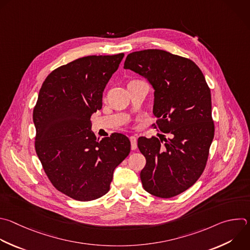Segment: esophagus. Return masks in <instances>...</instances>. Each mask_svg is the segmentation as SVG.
Wrapping results in <instances>:
<instances>
[{"label": "esophagus", "instance_id": "1", "mask_svg": "<svg viewBox=\"0 0 250 250\" xmlns=\"http://www.w3.org/2000/svg\"><path fill=\"white\" fill-rule=\"evenodd\" d=\"M129 139L131 142V149L135 150L137 148V138L135 136H130Z\"/></svg>", "mask_w": 250, "mask_h": 250}]
</instances>
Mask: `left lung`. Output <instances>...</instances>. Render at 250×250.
Masks as SVG:
<instances>
[{
	"label": "left lung",
	"mask_w": 250,
	"mask_h": 250,
	"mask_svg": "<svg viewBox=\"0 0 250 250\" xmlns=\"http://www.w3.org/2000/svg\"><path fill=\"white\" fill-rule=\"evenodd\" d=\"M124 67L149 81L154 89V125L171 134L163 137L165 144L154 136L138 138L146 158L140 173L143 188L157 197H174L193 186L205 169L215 131L210 89L191 60L164 50L130 53Z\"/></svg>",
	"instance_id": "obj_1"
}]
</instances>
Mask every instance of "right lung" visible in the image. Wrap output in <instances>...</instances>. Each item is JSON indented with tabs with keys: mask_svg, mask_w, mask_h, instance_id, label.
I'll list each match as a JSON object with an SVG mask.
<instances>
[{
	"mask_svg": "<svg viewBox=\"0 0 250 250\" xmlns=\"http://www.w3.org/2000/svg\"><path fill=\"white\" fill-rule=\"evenodd\" d=\"M125 54L87 56L53 70L33 110L35 150L52 185L78 201L105 195L130 141L122 133L97 139L90 118Z\"/></svg>",
	"mask_w": 250,
	"mask_h": 250,
	"instance_id": "1",
	"label": "right lung"
}]
</instances>
